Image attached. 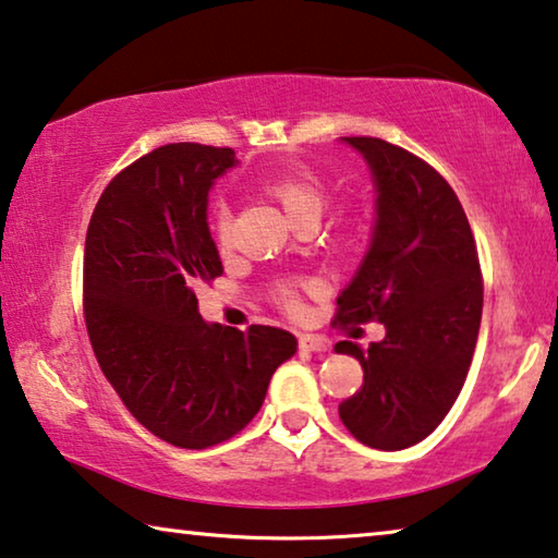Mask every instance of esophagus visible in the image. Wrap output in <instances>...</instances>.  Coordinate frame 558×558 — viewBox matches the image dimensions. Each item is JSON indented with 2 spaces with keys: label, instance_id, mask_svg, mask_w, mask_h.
<instances>
[{
  "label": "esophagus",
  "instance_id": "34e87169",
  "mask_svg": "<svg viewBox=\"0 0 558 558\" xmlns=\"http://www.w3.org/2000/svg\"><path fill=\"white\" fill-rule=\"evenodd\" d=\"M298 345L303 348V351H313V353H323L328 348V343L318 336H301V340H298Z\"/></svg>",
  "mask_w": 558,
  "mask_h": 558
}]
</instances>
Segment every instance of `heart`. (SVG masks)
I'll return each mask as SVG.
<instances>
[{
    "instance_id": "obj_1",
    "label": "heart",
    "mask_w": 558,
    "mask_h": 558,
    "mask_svg": "<svg viewBox=\"0 0 558 558\" xmlns=\"http://www.w3.org/2000/svg\"><path fill=\"white\" fill-rule=\"evenodd\" d=\"M260 190L282 207L290 222L301 226L305 220L318 222L323 207H326V185L320 178L305 168H288L272 172L260 180ZM210 232L220 251H230L232 245V213L226 203H215L210 213ZM303 282H282L276 290V301L282 311L295 313L301 305Z\"/></svg>"
}]
</instances>
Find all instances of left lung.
I'll return each mask as SVG.
<instances>
[{"mask_svg": "<svg viewBox=\"0 0 558 558\" xmlns=\"http://www.w3.org/2000/svg\"><path fill=\"white\" fill-rule=\"evenodd\" d=\"M343 140L368 162L378 218L332 323L378 320L386 338L368 351L351 340L336 345L363 368V386L338 413L361 444L401 451L434 434L461 393L484 278L459 197L426 160L378 137Z\"/></svg>", "mask_w": 558, "mask_h": 558, "instance_id": "1", "label": "left lung"}]
</instances>
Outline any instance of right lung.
<instances>
[{"label": "right lung", "mask_w": 558, "mask_h": 558, "mask_svg": "<svg viewBox=\"0 0 558 558\" xmlns=\"http://www.w3.org/2000/svg\"><path fill=\"white\" fill-rule=\"evenodd\" d=\"M230 147L174 143L114 174L85 240L87 336L99 368L143 426L178 448H210L255 418L293 332L207 326L195 286L222 276L207 193Z\"/></svg>", "instance_id": "obj_1"}]
</instances>
